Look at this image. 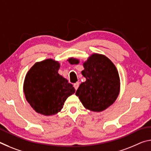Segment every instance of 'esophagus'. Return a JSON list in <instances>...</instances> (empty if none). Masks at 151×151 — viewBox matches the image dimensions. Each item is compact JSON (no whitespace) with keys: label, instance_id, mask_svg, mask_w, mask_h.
Returning a JSON list of instances; mask_svg holds the SVG:
<instances>
[{"label":"esophagus","instance_id":"1","mask_svg":"<svg viewBox=\"0 0 151 151\" xmlns=\"http://www.w3.org/2000/svg\"><path fill=\"white\" fill-rule=\"evenodd\" d=\"M73 86H74V88H75V90H77L78 88V86H79V83H76L74 84Z\"/></svg>","mask_w":151,"mask_h":151}]
</instances>
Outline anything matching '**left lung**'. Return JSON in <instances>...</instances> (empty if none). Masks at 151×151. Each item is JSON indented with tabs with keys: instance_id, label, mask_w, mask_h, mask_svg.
Wrapping results in <instances>:
<instances>
[{
	"instance_id": "left-lung-1",
	"label": "left lung",
	"mask_w": 151,
	"mask_h": 151,
	"mask_svg": "<svg viewBox=\"0 0 151 151\" xmlns=\"http://www.w3.org/2000/svg\"><path fill=\"white\" fill-rule=\"evenodd\" d=\"M72 65H77L78 59L69 58ZM81 73L86 78L82 83L76 95L85 109L93 112L106 109L116 100L120 93L121 83L115 65L106 56L93 53L83 63Z\"/></svg>"
}]
</instances>
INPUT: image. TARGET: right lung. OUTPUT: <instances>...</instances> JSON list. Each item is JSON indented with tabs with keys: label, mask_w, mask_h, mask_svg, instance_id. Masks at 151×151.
Returning <instances> with one entry per match:
<instances>
[{
	"label": "right lung",
	"mask_w": 151,
	"mask_h": 151,
	"mask_svg": "<svg viewBox=\"0 0 151 151\" xmlns=\"http://www.w3.org/2000/svg\"><path fill=\"white\" fill-rule=\"evenodd\" d=\"M60 63L51 58L36 63L25 76L23 91L28 103L43 115L57 114L75 89L58 74Z\"/></svg>",
	"instance_id": "add662e5"
}]
</instances>
